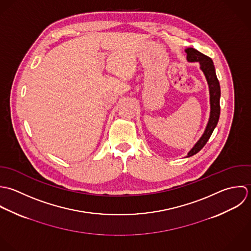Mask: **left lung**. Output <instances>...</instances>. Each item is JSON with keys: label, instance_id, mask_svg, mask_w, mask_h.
<instances>
[{"label": "left lung", "instance_id": "obj_1", "mask_svg": "<svg viewBox=\"0 0 251 251\" xmlns=\"http://www.w3.org/2000/svg\"><path fill=\"white\" fill-rule=\"evenodd\" d=\"M185 52L187 53V60L189 62H199L200 63L201 70L203 72L205 78L207 80V83H208L209 95H210L209 120H208V123L206 125L203 135L198 141V143L194 146V148L188 152L187 157H190V156H193L194 154L198 153L205 146L206 142L210 138L214 128L217 125V122L219 119V114H220V103H219L220 85H219V81H218L216 74H215L213 62L208 56L201 53L200 51L196 50L192 48L186 49Z\"/></svg>", "mask_w": 251, "mask_h": 251}]
</instances>
